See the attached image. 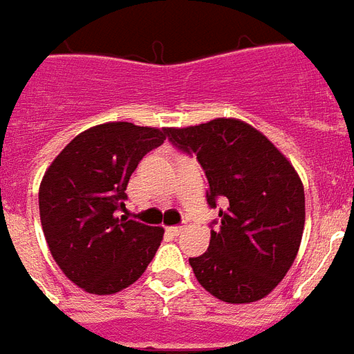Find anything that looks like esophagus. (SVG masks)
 <instances>
[{"instance_id":"obj_1","label":"esophagus","mask_w":354,"mask_h":354,"mask_svg":"<svg viewBox=\"0 0 354 354\" xmlns=\"http://www.w3.org/2000/svg\"><path fill=\"white\" fill-rule=\"evenodd\" d=\"M167 234H169V236H180V234H183V228H180V226H169V228H167Z\"/></svg>"}]
</instances>
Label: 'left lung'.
<instances>
[{"label":"left lung","mask_w":354,"mask_h":354,"mask_svg":"<svg viewBox=\"0 0 354 354\" xmlns=\"http://www.w3.org/2000/svg\"><path fill=\"white\" fill-rule=\"evenodd\" d=\"M171 143L194 152L207 177V202L221 223L209 249L190 259L198 283L221 301L251 304L279 285L298 254L306 194L290 160L239 118L167 128Z\"/></svg>","instance_id":"1"}]
</instances>
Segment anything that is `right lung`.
<instances>
[{
    "mask_svg": "<svg viewBox=\"0 0 354 354\" xmlns=\"http://www.w3.org/2000/svg\"><path fill=\"white\" fill-rule=\"evenodd\" d=\"M167 128L105 122L81 131L46 167L39 215L48 251L84 292L107 296L133 285L164 228L128 221L126 187L139 160L164 143Z\"/></svg>",
    "mask_w": 354,
    "mask_h": 354,
    "instance_id": "add662e5",
    "label": "right lung"
}]
</instances>
